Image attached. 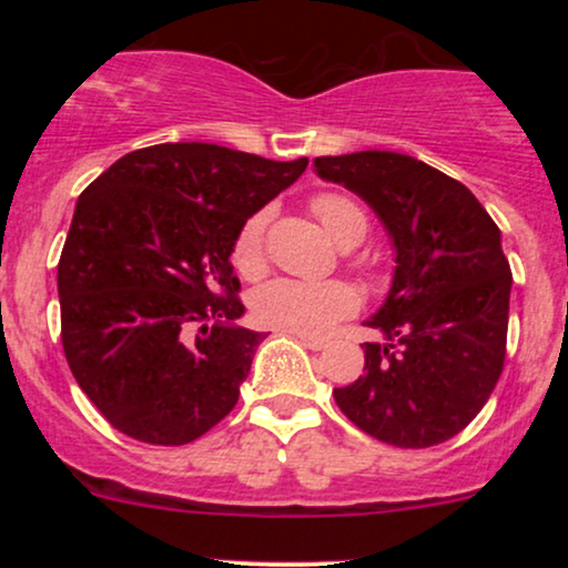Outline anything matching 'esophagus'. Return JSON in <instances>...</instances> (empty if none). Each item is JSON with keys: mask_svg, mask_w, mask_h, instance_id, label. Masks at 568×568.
I'll return each mask as SVG.
<instances>
[{"mask_svg": "<svg viewBox=\"0 0 568 568\" xmlns=\"http://www.w3.org/2000/svg\"><path fill=\"white\" fill-rule=\"evenodd\" d=\"M296 338H298V342L304 344L306 349H315V352H321V349L328 347V338H321V336H306V334H296Z\"/></svg>", "mask_w": 568, "mask_h": 568, "instance_id": "1", "label": "esophagus"}]
</instances>
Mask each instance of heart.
<instances>
[{
	"mask_svg": "<svg viewBox=\"0 0 568 568\" xmlns=\"http://www.w3.org/2000/svg\"><path fill=\"white\" fill-rule=\"evenodd\" d=\"M312 213L321 219L325 232L342 247H355L357 243H363L368 232L366 213L347 194H317V197H312ZM266 221H270L266 211L253 213L234 237L232 262L243 277H258L264 272ZM357 306H361L357 291L342 283V280L304 283V280L277 277L264 283L251 298L253 317L258 323L306 336L328 334L338 321H347V317L355 315Z\"/></svg>",
	"mask_w": 568,
	"mask_h": 568,
	"instance_id": "obj_1",
	"label": "heart"
}]
</instances>
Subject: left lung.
<instances>
[{
    "mask_svg": "<svg viewBox=\"0 0 568 568\" xmlns=\"http://www.w3.org/2000/svg\"><path fill=\"white\" fill-rule=\"evenodd\" d=\"M315 173L366 200L395 245V275L368 328L366 374L334 389L371 438L429 448L478 416L505 366L513 272L475 194L397 152L317 158Z\"/></svg>",
    "mask_w": 568,
    "mask_h": 568,
    "instance_id": "8db88e82",
    "label": "left lung"
}]
</instances>
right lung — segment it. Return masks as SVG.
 <instances>
[{
    "label": "right lung",
    "instance_id": "right-lung-1",
    "mask_svg": "<svg viewBox=\"0 0 568 568\" xmlns=\"http://www.w3.org/2000/svg\"><path fill=\"white\" fill-rule=\"evenodd\" d=\"M216 143H158L77 200L58 262L71 374L120 433L184 446L234 408L264 334L240 328V226L306 171Z\"/></svg>",
    "mask_w": 568,
    "mask_h": 568
}]
</instances>
